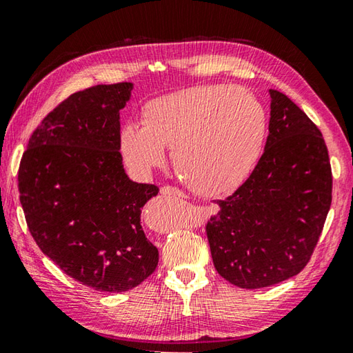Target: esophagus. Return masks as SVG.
Masks as SVG:
<instances>
[{"instance_id":"esophagus-1","label":"esophagus","mask_w":353,"mask_h":353,"mask_svg":"<svg viewBox=\"0 0 353 353\" xmlns=\"http://www.w3.org/2000/svg\"><path fill=\"white\" fill-rule=\"evenodd\" d=\"M160 194L163 196H174V197H185V194L182 193L179 188L174 187H162L160 188Z\"/></svg>"}]
</instances>
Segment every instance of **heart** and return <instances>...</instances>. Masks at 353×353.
I'll use <instances>...</instances> for the list:
<instances>
[{"mask_svg":"<svg viewBox=\"0 0 353 353\" xmlns=\"http://www.w3.org/2000/svg\"><path fill=\"white\" fill-rule=\"evenodd\" d=\"M142 125L120 128L119 150L134 174L145 176L166 160L201 196L232 193L247 181L264 150L268 115L241 86L202 85L146 101Z\"/></svg>","mask_w":353,"mask_h":353,"instance_id":"heart-1","label":"heart"}]
</instances>
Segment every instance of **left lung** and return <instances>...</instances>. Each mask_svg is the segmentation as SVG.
<instances>
[{"mask_svg":"<svg viewBox=\"0 0 353 353\" xmlns=\"http://www.w3.org/2000/svg\"><path fill=\"white\" fill-rule=\"evenodd\" d=\"M264 154L245 183L217 201L207 223L217 273L241 288L268 287L309 262L332 202L323 134L283 92L268 89Z\"/></svg>","mask_w":353,"mask_h":353,"instance_id":"obj_1","label":"left lung"}]
</instances>
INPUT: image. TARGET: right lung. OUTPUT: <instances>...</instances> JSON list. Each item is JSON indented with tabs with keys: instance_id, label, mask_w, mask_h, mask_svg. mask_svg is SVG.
<instances>
[{
	"instance_id": "obj_1",
	"label": "right lung",
	"mask_w": 353,
	"mask_h": 353,
	"mask_svg": "<svg viewBox=\"0 0 353 353\" xmlns=\"http://www.w3.org/2000/svg\"><path fill=\"white\" fill-rule=\"evenodd\" d=\"M132 83L75 92L32 134L18 188L29 232L68 276L120 293L156 270L159 250L140 214L156 185L132 182L119 152L120 110Z\"/></svg>"
}]
</instances>
